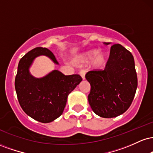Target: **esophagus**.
Segmentation results:
<instances>
[{"mask_svg":"<svg viewBox=\"0 0 153 153\" xmlns=\"http://www.w3.org/2000/svg\"><path fill=\"white\" fill-rule=\"evenodd\" d=\"M79 74H80V76L82 77V80H85V72L83 71H81L79 72Z\"/></svg>","mask_w":153,"mask_h":153,"instance_id":"34e87169","label":"esophagus"}]
</instances>
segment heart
Segmentation results:
<instances>
[{"label": "heart", "instance_id": "heart-1", "mask_svg": "<svg viewBox=\"0 0 153 153\" xmlns=\"http://www.w3.org/2000/svg\"><path fill=\"white\" fill-rule=\"evenodd\" d=\"M93 59V65L96 67H101L104 64L106 60V54L104 52H97V50H91L89 52L82 54V55L75 59V62L77 64H83V63L88 62Z\"/></svg>", "mask_w": 153, "mask_h": 153}]
</instances>
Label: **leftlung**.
Masks as SVG:
<instances>
[{"instance_id":"obj_1","label":"left lung","mask_w":153,"mask_h":153,"mask_svg":"<svg viewBox=\"0 0 153 153\" xmlns=\"http://www.w3.org/2000/svg\"><path fill=\"white\" fill-rule=\"evenodd\" d=\"M85 78L91 84L89 104L99 117H118L132 103L137 88L134 57L119 44L111 47L105 69L88 72Z\"/></svg>"}]
</instances>
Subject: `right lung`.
I'll list each match as a JSON object with an SVG mask.
<instances>
[{
  "label": "right lung",
  "mask_w": 153,
  "mask_h": 153,
  "mask_svg": "<svg viewBox=\"0 0 153 153\" xmlns=\"http://www.w3.org/2000/svg\"><path fill=\"white\" fill-rule=\"evenodd\" d=\"M45 55L58 64L55 57L47 48L36 47L20 59L15 78V89L19 104L28 116L42 123H49L62 115L68 95L81 82L79 75H65L58 71L36 78L29 73L34 59Z\"/></svg>",
  "instance_id": "right-lung-1"
}]
</instances>
